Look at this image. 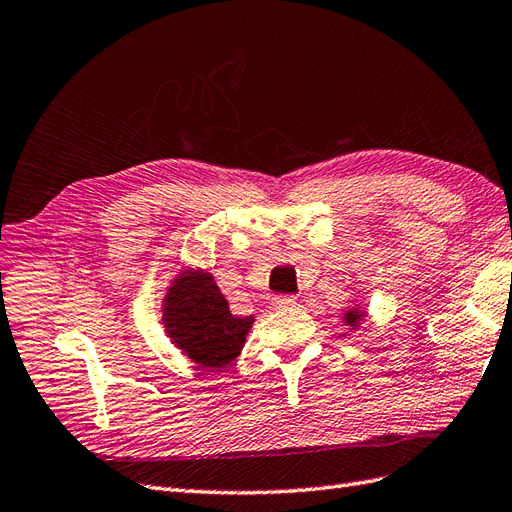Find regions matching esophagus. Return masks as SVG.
<instances>
[{"instance_id":"1","label":"esophagus","mask_w":512,"mask_h":512,"mask_svg":"<svg viewBox=\"0 0 512 512\" xmlns=\"http://www.w3.org/2000/svg\"><path fill=\"white\" fill-rule=\"evenodd\" d=\"M297 304V299L293 295H276L271 299V306L276 310H284V308H291Z\"/></svg>"}]
</instances>
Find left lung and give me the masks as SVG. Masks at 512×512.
Segmentation results:
<instances>
[{"label":"left lung","instance_id":"left-lung-1","mask_svg":"<svg viewBox=\"0 0 512 512\" xmlns=\"http://www.w3.org/2000/svg\"><path fill=\"white\" fill-rule=\"evenodd\" d=\"M367 317H369L367 304L365 302H354L352 306L343 308L341 321H343V326H347L350 330H360V328H363V323H365Z\"/></svg>","mask_w":512,"mask_h":512}]
</instances>
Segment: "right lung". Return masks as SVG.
Returning a JSON list of instances; mask_svg holds the SVG:
<instances>
[{"instance_id":"add662e5","label":"right lung","mask_w":512,"mask_h":512,"mask_svg":"<svg viewBox=\"0 0 512 512\" xmlns=\"http://www.w3.org/2000/svg\"><path fill=\"white\" fill-rule=\"evenodd\" d=\"M160 319L173 347L208 371L226 369L239 358L256 317L230 313L215 276L208 269L184 265L167 284Z\"/></svg>"}]
</instances>
